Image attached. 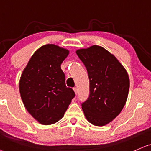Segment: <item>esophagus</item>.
<instances>
[{"label":"esophagus","instance_id":"obj_1","mask_svg":"<svg viewBox=\"0 0 151 151\" xmlns=\"http://www.w3.org/2000/svg\"><path fill=\"white\" fill-rule=\"evenodd\" d=\"M73 90H74V92H75L76 94H78V88H77V87H74Z\"/></svg>","mask_w":151,"mask_h":151}]
</instances>
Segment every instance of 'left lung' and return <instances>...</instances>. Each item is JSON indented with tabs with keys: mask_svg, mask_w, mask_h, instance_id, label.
<instances>
[{
	"mask_svg": "<svg viewBox=\"0 0 151 151\" xmlns=\"http://www.w3.org/2000/svg\"><path fill=\"white\" fill-rule=\"evenodd\" d=\"M86 67L90 95L82 109L91 124L104 126L120 114L129 90L127 70L114 55L99 45L76 50Z\"/></svg>",
	"mask_w": 151,
	"mask_h": 151,
	"instance_id": "1",
	"label": "left lung"
}]
</instances>
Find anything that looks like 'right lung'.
<instances>
[{
  "label": "right lung",
  "instance_id": "1",
  "mask_svg": "<svg viewBox=\"0 0 151 151\" xmlns=\"http://www.w3.org/2000/svg\"><path fill=\"white\" fill-rule=\"evenodd\" d=\"M68 50L47 44L35 52L22 72L19 92L26 109L44 125L60 120L75 96L65 83L61 63Z\"/></svg>",
  "mask_w": 151,
  "mask_h": 151
}]
</instances>
